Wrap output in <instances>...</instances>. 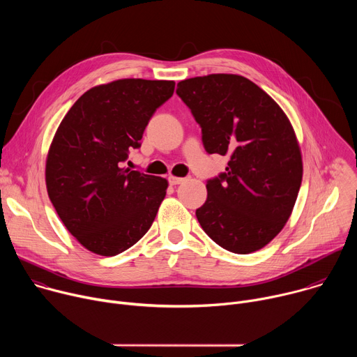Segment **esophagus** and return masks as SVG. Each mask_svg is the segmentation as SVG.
I'll return each instance as SVG.
<instances>
[{"mask_svg": "<svg viewBox=\"0 0 357 357\" xmlns=\"http://www.w3.org/2000/svg\"><path fill=\"white\" fill-rule=\"evenodd\" d=\"M168 181H169V183H171V185H179V183H182V182L185 181V178H179V176H174V175H171V176L168 178Z\"/></svg>", "mask_w": 357, "mask_h": 357, "instance_id": "obj_1", "label": "esophagus"}]
</instances>
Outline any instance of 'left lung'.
I'll use <instances>...</instances> for the list:
<instances>
[{
  "label": "left lung",
  "mask_w": 357,
  "mask_h": 357,
  "mask_svg": "<svg viewBox=\"0 0 357 357\" xmlns=\"http://www.w3.org/2000/svg\"><path fill=\"white\" fill-rule=\"evenodd\" d=\"M176 94L202 127L205 149L229 155L226 172L208 181V199L196 209L202 229L236 254L266 247L288 222L302 182V154L289 119L240 75L186 79Z\"/></svg>",
  "instance_id": "1"
}]
</instances>
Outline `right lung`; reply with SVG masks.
I'll return each instance as SVG.
<instances>
[{"mask_svg":"<svg viewBox=\"0 0 357 357\" xmlns=\"http://www.w3.org/2000/svg\"><path fill=\"white\" fill-rule=\"evenodd\" d=\"M174 80L119 79L82 94L50 142L45 182L65 227L89 251L113 257L151 227L168 181L123 167L130 148L174 94Z\"/></svg>","mask_w":357,"mask_h":357,"instance_id":"add662e5","label":"right lung"}]
</instances>
